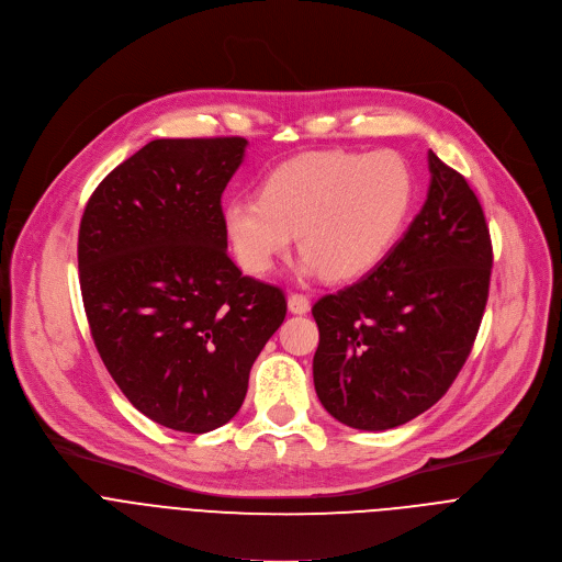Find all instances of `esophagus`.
Instances as JSON below:
<instances>
[{"instance_id": "esophagus-1", "label": "esophagus", "mask_w": 562, "mask_h": 562, "mask_svg": "<svg viewBox=\"0 0 562 562\" xmlns=\"http://www.w3.org/2000/svg\"><path fill=\"white\" fill-rule=\"evenodd\" d=\"M308 308H311V302H308V297H306L304 293H291V295H289V311H291V313L302 315V313H306Z\"/></svg>"}]
</instances>
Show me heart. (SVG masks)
Masks as SVG:
<instances>
[{"instance_id":"obj_1","label":"heart","mask_w":562,"mask_h":562,"mask_svg":"<svg viewBox=\"0 0 562 562\" xmlns=\"http://www.w3.org/2000/svg\"><path fill=\"white\" fill-rule=\"evenodd\" d=\"M414 200V176L393 150H319L273 169L260 195L224 209L231 249L265 276L300 233L302 271L334 282L369 273L393 247Z\"/></svg>"}]
</instances>
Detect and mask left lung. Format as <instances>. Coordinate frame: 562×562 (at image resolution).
Returning <instances> with one entry per match:
<instances>
[{
  "instance_id": "1",
  "label": "left lung",
  "mask_w": 562,
  "mask_h": 562,
  "mask_svg": "<svg viewBox=\"0 0 562 562\" xmlns=\"http://www.w3.org/2000/svg\"><path fill=\"white\" fill-rule=\"evenodd\" d=\"M420 213L382 262L319 297L313 382L342 425L384 431L447 393L471 353L494 265L490 226L467 180L429 150Z\"/></svg>"
}]
</instances>
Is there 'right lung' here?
Segmentation results:
<instances>
[{"label":"right lung","instance_id":"obj_1","mask_svg":"<svg viewBox=\"0 0 562 562\" xmlns=\"http://www.w3.org/2000/svg\"><path fill=\"white\" fill-rule=\"evenodd\" d=\"M245 137L153 139L93 191L79 286L93 342L131 405L184 434L226 425L286 315L280 286L226 254L222 193Z\"/></svg>","mask_w":562,"mask_h":562}]
</instances>
